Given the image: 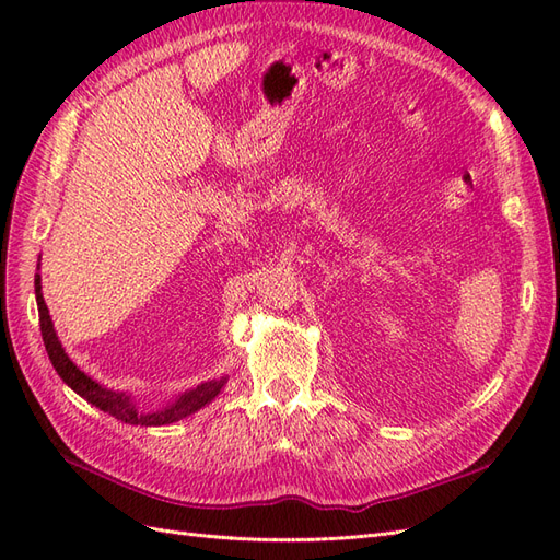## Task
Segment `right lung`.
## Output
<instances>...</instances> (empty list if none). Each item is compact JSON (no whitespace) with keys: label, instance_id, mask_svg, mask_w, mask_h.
I'll return each mask as SVG.
<instances>
[{"label":"right lung","instance_id":"obj_1","mask_svg":"<svg viewBox=\"0 0 560 560\" xmlns=\"http://www.w3.org/2000/svg\"><path fill=\"white\" fill-rule=\"evenodd\" d=\"M35 294H37L39 327H42V336H44V346H46L50 364H54L58 371V376L67 385H70L77 395H81L89 404L97 406L100 411L114 416L116 420L128 422V425H171V422H177L186 416H191L194 411L200 409V406H206L210 399H214L219 395V389H222L226 383V378L208 381V383L189 389V393H184L173 406H167V409H163V411H142L130 401V397L126 393H116V389L100 385L83 374V371L77 369V364L67 358L60 341H58L54 322H50L48 308H46L44 296H42V278L39 276L35 278Z\"/></svg>","mask_w":560,"mask_h":560}]
</instances>
